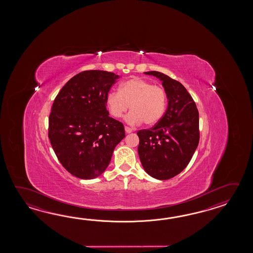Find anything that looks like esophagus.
<instances>
[{
    "label": "esophagus",
    "instance_id": "esophagus-1",
    "mask_svg": "<svg viewBox=\"0 0 253 253\" xmlns=\"http://www.w3.org/2000/svg\"><path fill=\"white\" fill-rule=\"evenodd\" d=\"M125 131H126V134H129V133H131V132H133L134 130L133 129L131 128V127H129V126H125Z\"/></svg>",
    "mask_w": 253,
    "mask_h": 253
}]
</instances>
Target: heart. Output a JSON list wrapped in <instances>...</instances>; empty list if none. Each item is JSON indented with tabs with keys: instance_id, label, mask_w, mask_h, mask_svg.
<instances>
[{
	"instance_id": "b5f03b06",
	"label": "heart",
	"mask_w": 253,
	"mask_h": 253,
	"mask_svg": "<svg viewBox=\"0 0 253 253\" xmlns=\"http://www.w3.org/2000/svg\"><path fill=\"white\" fill-rule=\"evenodd\" d=\"M109 113L119 119L128 110L127 122L137 125L144 122L147 126L161 120L167 105L166 89L160 85H153L150 81L134 77L123 82L119 91L109 92L106 98Z\"/></svg>"
}]
</instances>
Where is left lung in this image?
<instances>
[{
    "label": "left lung",
    "mask_w": 253,
    "mask_h": 253,
    "mask_svg": "<svg viewBox=\"0 0 253 253\" xmlns=\"http://www.w3.org/2000/svg\"><path fill=\"white\" fill-rule=\"evenodd\" d=\"M145 74L161 80L168 107L158 123L137 132L138 155L149 175L168 180L188 166L198 146L199 112L193 97L179 81L158 71Z\"/></svg>",
    "instance_id": "obj_1"
}]
</instances>
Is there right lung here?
<instances>
[{
	"label": "right lung",
	"mask_w": 253,
	"mask_h": 253,
	"mask_svg": "<svg viewBox=\"0 0 253 253\" xmlns=\"http://www.w3.org/2000/svg\"><path fill=\"white\" fill-rule=\"evenodd\" d=\"M119 76L85 70L74 76L54 99L48 138L59 163L72 175L94 179L107 169L124 125L109 117L106 98Z\"/></svg>",
	"instance_id": "add662e5"
}]
</instances>
